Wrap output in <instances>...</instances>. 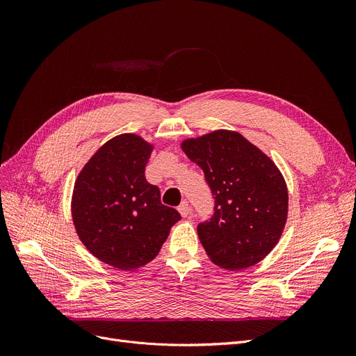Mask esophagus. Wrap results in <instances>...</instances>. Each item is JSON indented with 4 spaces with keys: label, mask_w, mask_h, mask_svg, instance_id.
I'll return each mask as SVG.
<instances>
[{
    "label": "esophagus",
    "mask_w": 356,
    "mask_h": 356,
    "mask_svg": "<svg viewBox=\"0 0 356 356\" xmlns=\"http://www.w3.org/2000/svg\"><path fill=\"white\" fill-rule=\"evenodd\" d=\"M179 212H180V215L183 216V218H186L189 215V212H191V204L186 202V200H183L180 204H179Z\"/></svg>",
    "instance_id": "34e87169"
}]
</instances>
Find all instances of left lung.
<instances>
[{
  "instance_id": "obj_1",
  "label": "left lung",
  "mask_w": 356,
  "mask_h": 356,
  "mask_svg": "<svg viewBox=\"0 0 356 356\" xmlns=\"http://www.w3.org/2000/svg\"><path fill=\"white\" fill-rule=\"evenodd\" d=\"M215 196L213 216L197 235L213 264L231 271L264 259L283 234L287 184L274 161L236 131L218 129L181 143Z\"/></svg>"
}]
</instances>
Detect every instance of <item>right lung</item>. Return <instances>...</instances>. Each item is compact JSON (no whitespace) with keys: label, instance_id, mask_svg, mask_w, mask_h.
<instances>
[{"label":"right lung","instance_id":"add662e5","mask_svg":"<svg viewBox=\"0 0 356 356\" xmlns=\"http://www.w3.org/2000/svg\"><path fill=\"white\" fill-rule=\"evenodd\" d=\"M153 144L121 134L93 154L74 181L72 219L88 251L122 271L154 259L180 213L145 180Z\"/></svg>","mask_w":356,"mask_h":356}]
</instances>
